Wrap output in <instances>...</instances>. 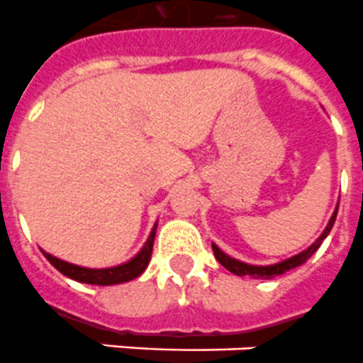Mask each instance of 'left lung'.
Listing matches in <instances>:
<instances>
[{"label": "left lung", "mask_w": 363, "mask_h": 363, "mask_svg": "<svg viewBox=\"0 0 363 363\" xmlns=\"http://www.w3.org/2000/svg\"><path fill=\"white\" fill-rule=\"evenodd\" d=\"M337 205H340V203H337ZM336 216H337V206H336V210H334V214L330 216V219H328L327 227H325V230L321 233V236H319V238L315 240L312 245H310V247H306L304 251L297 252V255H294V257L286 258V260L277 262V264H269V266H252V264H247V262L236 260V258L225 255V252L221 251L218 245H216V243H212V251H214V255H216V258H218L219 264H221L225 269L230 271V273H234V275L252 277V279H273V277H277V275H284V273H288L290 269H295V267L301 266V264H304V262L308 260L313 252L318 251L319 245L323 243V240L327 238L328 233L332 230V227H334V221H336Z\"/></svg>", "instance_id": "left-lung-1"}]
</instances>
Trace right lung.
<instances>
[{
  "instance_id": "obj_1",
  "label": "right lung",
  "mask_w": 363,
  "mask_h": 363,
  "mask_svg": "<svg viewBox=\"0 0 363 363\" xmlns=\"http://www.w3.org/2000/svg\"><path fill=\"white\" fill-rule=\"evenodd\" d=\"M157 225L151 228V234H149L147 242L144 243V247L136 252L135 257L130 258L129 262L120 264V266L112 267H83L77 266V264H69L66 260H60V258L53 257L50 252H44V257L50 260L51 266L55 269H59L62 275H66L68 279L77 280V282H83V284H96V286H114V284H123V282H129V280L136 279L145 271L149 260H151V252H153V243H155V234H157Z\"/></svg>"
}]
</instances>
